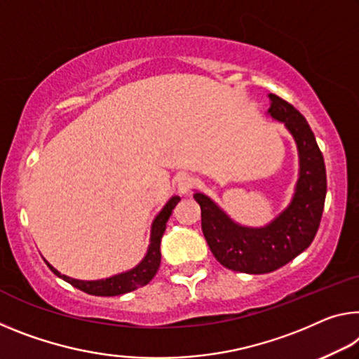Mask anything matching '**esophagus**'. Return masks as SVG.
Returning <instances> with one entry per match:
<instances>
[{
	"label": "esophagus",
	"instance_id": "esophagus-1",
	"mask_svg": "<svg viewBox=\"0 0 359 359\" xmlns=\"http://www.w3.org/2000/svg\"><path fill=\"white\" fill-rule=\"evenodd\" d=\"M193 187H195V179L190 177V175H182L177 180V190L180 195H190Z\"/></svg>",
	"mask_w": 359,
	"mask_h": 359
}]
</instances>
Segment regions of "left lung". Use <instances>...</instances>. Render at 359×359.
I'll return each instance as SVG.
<instances>
[{"instance_id":"8db88e82","label":"left lung","mask_w":359,"mask_h":359,"mask_svg":"<svg viewBox=\"0 0 359 359\" xmlns=\"http://www.w3.org/2000/svg\"><path fill=\"white\" fill-rule=\"evenodd\" d=\"M266 116L283 123L297 147L299 175L291 201L262 226L233 220L212 198L195 190L201 208V229L210 252L225 269L262 275L275 271L310 246L320 226L326 200V166L315 134L302 113L275 94H269Z\"/></svg>"}]
</instances>
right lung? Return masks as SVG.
<instances>
[{"mask_svg": "<svg viewBox=\"0 0 359 359\" xmlns=\"http://www.w3.org/2000/svg\"><path fill=\"white\" fill-rule=\"evenodd\" d=\"M179 201L180 198L177 195L170 196L168 203L164 204L161 210L155 215L150 229L149 248H147V252L144 257H142V260L137 265L133 266V269L116 273V275H111L108 278H102V280H76V278L62 275V273L54 269L46 259H44V262H46L50 271H53L55 276H59L60 280L70 283L72 286H75L79 291L88 292L90 295L111 297V295H121L130 291H135V289L149 284L153 280V276L156 275L159 264H161V238L164 235V230H166L170 214H172V209L177 206Z\"/></svg>", "mask_w": 359, "mask_h": 359, "instance_id": "obj_1", "label": "right lung"}]
</instances>
